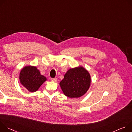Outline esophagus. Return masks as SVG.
<instances>
[{"instance_id":"esophagus-1","label":"esophagus","mask_w":132,"mask_h":132,"mask_svg":"<svg viewBox=\"0 0 132 132\" xmlns=\"http://www.w3.org/2000/svg\"><path fill=\"white\" fill-rule=\"evenodd\" d=\"M51 80L53 81H54V82H56L57 81V79L56 78H51Z\"/></svg>"}]
</instances>
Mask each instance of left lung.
Returning a JSON list of instances; mask_svg holds the SVG:
<instances>
[{
  "label": "left lung",
  "instance_id": "8db88e82",
  "mask_svg": "<svg viewBox=\"0 0 132 132\" xmlns=\"http://www.w3.org/2000/svg\"><path fill=\"white\" fill-rule=\"evenodd\" d=\"M90 84L89 73L82 67L69 70L60 83L64 95L70 98L83 95L88 90Z\"/></svg>",
  "mask_w": 132,
  "mask_h": 132
}]
</instances>
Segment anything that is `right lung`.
<instances>
[{"mask_svg":"<svg viewBox=\"0 0 132 132\" xmlns=\"http://www.w3.org/2000/svg\"><path fill=\"white\" fill-rule=\"evenodd\" d=\"M19 79L22 85L31 92L37 91L47 80L46 77L40 75L37 68L33 66L23 68L20 73Z\"/></svg>","mask_w":132,"mask_h":132,"instance_id":"right-lung-1","label":"right lung"}]
</instances>
